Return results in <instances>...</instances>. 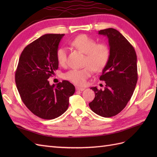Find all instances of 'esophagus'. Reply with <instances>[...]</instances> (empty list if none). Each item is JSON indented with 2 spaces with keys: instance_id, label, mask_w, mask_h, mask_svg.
<instances>
[{
  "instance_id": "1",
  "label": "esophagus",
  "mask_w": 157,
  "mask_h": 157,
  "mask_svg": "<svg viewBox=\"0 0 157 157\" xmlns=\"http://www.w3.org/2000/svg\"><path fill=\"white\" fill-rule=\"evenodd\" d=\"M75 88H76L77 90H79V91H83V90H85V88H84L78 87V86H76Z\"/></svg>"
}]
</instances>
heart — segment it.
Returning <instances> with one entry per match:
<instances>
[{
  "instance_id": "heart-1",
  "label": "heart",
  "mask_w": 157,
  "mask_h": 157,
  "mask_svg": "<svg viewBox=\"0 0 157 157\" xmlns=\"http://www.w3.org/2000/svg\"><path fill=\"white\" fill-rule=\"evenodd\" d=\"M73 48L85 54L82 69H73L64 74V78L78 86L86 84V79L94 71H101L107 64L110 56V49L105 43H98L95 39L86 34L77 36L71 42ZM56 58L59 64L65 66L67 60V50L61 46L56 51Z\"/></svg>"
}]
</instances>
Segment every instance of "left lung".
<instances>
[{"mask_svg": "<svg viewBox=\"0 0 157 157\" xmlns=\"http://www.w3.org/2000/svg\"><path fill=\"white\" fill-rule=\"evenodd\" d=\"M98 34L107 37L110 56L100 77L105 87L90 88L95 98L89 106L96 114L111 117L125 107L134 93L138 80L137 56L132 45L117 29H102Z\"/></svg>", "mask_w": 157, "mask_h": 157, "instance_id": "8db88e82", "label": "left lung"}]
</instances>
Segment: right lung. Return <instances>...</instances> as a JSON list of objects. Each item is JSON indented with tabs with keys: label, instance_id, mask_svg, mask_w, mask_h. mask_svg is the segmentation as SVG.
Listing matches in <instances>:
<instances>
[{
	"label": "right lung",
	"instance_id": "obj_1",
	"mask_svg": "<svg viewBox=\"0 0 157 157\" xmlns=\"http://www.w3.org/2000/svg\"><path fill=\"white\" fill-rule=\"evenodd\" d=\"M65 34L42 36L23 49L15 71V83L23 102L36 116L53 119L63 114L75 86L63 80L50 85L48 78L57 70L56 51Z\"/></svg>",
	"mask_w": 157,
	"mask_h": 157
}]
</instances>
